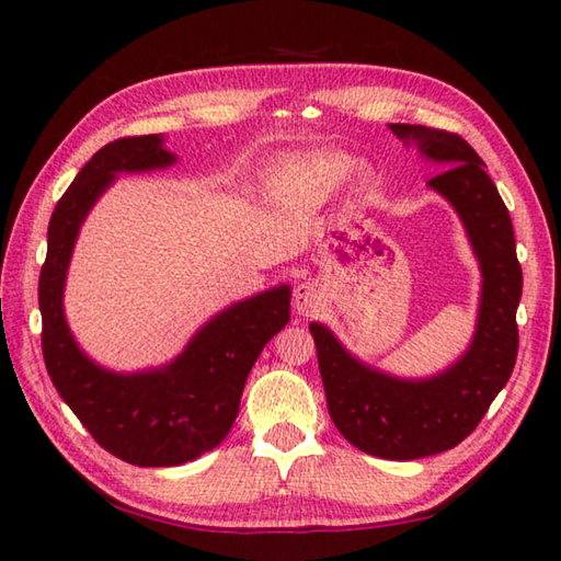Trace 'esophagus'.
Returning <instances> with one entry per match:
<instances>
[{"label":"esophagus","instance_id":"1","mask_svg":"<svg viewBox=\"0 0 561 561\" xmlns=\"http://www.w3.org/2000/svg\"><path fill=\"white\" fill-rule=\"evenodd\" d=\"M325 301H328V289H325V284L318 279L301 282L299 287L294 289V306L301 316L318 313L320 308L325 306Z\"/></svg>","mask_w":561,"mask_h":561}]
</instances>
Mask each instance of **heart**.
I'll return each instance as SVG.
<instances>
[{"instance_id": "heart-1", "label": "heart", "mask_w": 561, "mask_h": 561, "mask_svg": "<svg viewBox=\"0 0 561 561\" xmlns=\"http://www.w3.org/2000/svg\"><path fill=\"white\" fill-rule=\"evenodd\" d=\"M352 171V161L342 153H313L284 173L291 181H301L308 185H332L342 181Z\"/></svg>"}]
</instances>
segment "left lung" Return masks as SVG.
Segmentation results:
<instances>
[{"label": "left lung", "instance_id": "1", "mask_svg": "<svg viewBox=\"0 0 561 561\" xmlns=\"http://www.w3.org/2000/svg\"><path fill=\"white\" fill-rule=\"evenodd\" d=\"M390 129L400 139H414L426 159L448 165L428 185L456 207L480 260L484 284L478 332L458 364L426 380L374 371L318 323H311V335L328 410L340 434L368 456L414 460L456 448L506 386L518 354L523 272L508 209L478 151L446 129L400 123Z\"/></svg>", "mask_w": 561, "mask_h": 561}]
</instances>
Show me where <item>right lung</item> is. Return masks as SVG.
<instances>
[{"label": "right lung", "mask_w": 561, "mask_h": 561, "mask_svg": "<svg viewBox=\"0 0 561 561\" xmlns=\"http://www.w3.org/2000/svg\"><path fill=\"white\" fill-rule=\"evenodd\" d=\"M173 161L159 135L123 137L93 153L53 211L38 282L43 359L53 386L99 446L139 468H171L217 448L236 422L250 368L291 318V291L279 287L226 308L157 371L111 374L81 354L62 311L79 226L115 173Z\"/></svg>", "instance_id": "1"}]
</instances>
